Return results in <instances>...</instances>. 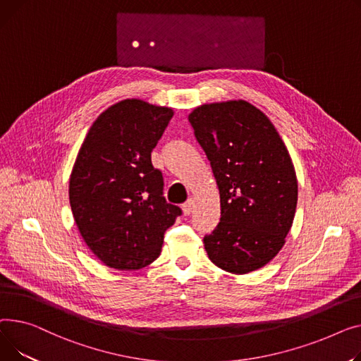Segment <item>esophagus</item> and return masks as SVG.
Returning a JSON list of instances; mask_svg holds the SVG:
<instances>
[{
    "instance_id": "34e87169",
    "label": "esophagus",
    "mask_w": 361,
    "mask_h": 361,
    "mask_svg": "<svg viewBox=\"0 0 361 361\" xmlns=\"http://www.w3.org/2000/svg\"><path fill=\"white\" fill-rule=\"evenodd\" d=\"M194 207H195V202H194V200H188L186 202H183V205H182L183 214H185V216H189V214L192 213V211H194Z\"/></svg>"
}]
</instances>
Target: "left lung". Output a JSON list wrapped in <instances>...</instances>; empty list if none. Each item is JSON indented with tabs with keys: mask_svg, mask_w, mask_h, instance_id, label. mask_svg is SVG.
<instances>
[{
	"mask_svg": "<svg viewBox=\"0 0 361 361\" xmlns=\"http://www.w3.org/2000/svg\"><path fill=\"white\" fill-rule=\"evenodd\" d=\"M188 119L220 190V223L204 236L208 258L233 274L262 268L283 247L298 205L281 137L245 100L202 104Z\"/></svg>",
	"mask_w": 361,
	"mask_h": 361,
	"instance_id": "obj_1",
	"label": "left lung"
}]
</instances>
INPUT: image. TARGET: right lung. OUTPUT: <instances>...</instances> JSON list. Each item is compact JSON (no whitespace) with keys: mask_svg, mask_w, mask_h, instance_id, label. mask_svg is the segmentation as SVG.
Returning <instances> with one entry per match:
<instances>
[{"mask_svg":"<svg viewBox=\"0 0 361 361\" xmlns=\"http://www.w3.org/2000/svg\"><path fill=\"white\" fill-rule=\"evenodd\" d=\"M173 111L138 99L106 109L84 140L70 179V204L84 242L104 264L133 271L159 258L182 209L163 197L152 152Z\"/></svg>","mask_w":361,"mask_h":361,"instance_id":"1","label":"right lung"}]
</instances>
